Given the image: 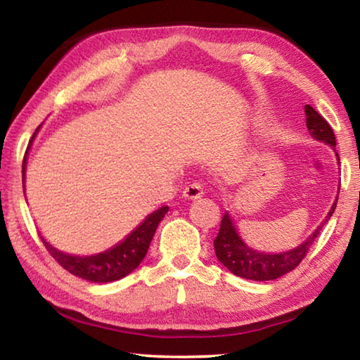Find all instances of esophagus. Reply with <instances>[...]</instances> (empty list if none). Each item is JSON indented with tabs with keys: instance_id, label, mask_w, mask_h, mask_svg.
I'll return each mask as SVG.
<instances>
[{
	"instance_id": "obj_1",
	"label": "esophagus",
	"mask_w": 360,
	"mask_h": 360,
	"mask_svg": "<svg viewBox=\"0 0 360 360\" xmlns=\"http://www.w3.org/2000/svg\"><path fill=\"white\" fill-rule=\"evenodd\" d=\"M202 195H203V188H202V186L197 184V182L188 184L184 188V192H182V197H184L186 200H198Z\"/></svg>"
}]
</instances>
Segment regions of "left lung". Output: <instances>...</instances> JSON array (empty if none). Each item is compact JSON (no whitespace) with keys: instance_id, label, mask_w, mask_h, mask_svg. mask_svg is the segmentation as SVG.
Masks as SVG:
<instances>
[{"instance_id":"1","label":"left lung","mask_w":360,"mask_h":360,"mask_svg":"<svg viewBox=\"0 0 360 360\" xmlns=\"http://www.w3.org/2000/svg\"><path fill=\"white\" fill-rule=\"evenodd\" d=\"M304 112H307V127L309 135L335 148L337 139H335L332 127L327 124V120L309 105L304 106ZM335 208H337V202L332 205L324 222L314 230V233L303 245L283 254H264L248 248L240 238V235L236 233L229 212H225L221 221V229H219V233L214 240L216 257L236 276L252 279V281H271V279H276L294 270L307 257L309 248L318 238L324 224L332 217Z\"/></svg>"}]
</instances>
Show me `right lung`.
Returning a JSON list of instances; mask_svg holds the SVG:
<instances>
[{"label":"right lung","mask_w":360,"mask_h":360,"mask_svg":"<svg viewBox=\"0 0 360 360\" xmlns=\"http://www.w3.org/2000/svg\"><path fill=\"white\" fill-rule=\"evenodd\" d=\"M25 163L27 155L23 158L22 163V182H25ZM167 212L168 206H162L160 210L152 212L136 230H133L131 233L127 236L124 241L119 243L117 246L109 249L106 252L90 255V257H79V255L60 252L56 248L49 245L42 236L41 240L44 243L49 254H51L66 271L92 283H111L127 276L141 264V260L146 257V252H148L150 241L154 238L158 224H160L163 217H165Z\"/></svg>","instance_id":"obj_1"}]
</instances>
